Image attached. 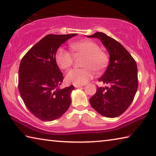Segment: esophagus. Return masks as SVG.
Here are the masks:
<instances>
[{
    "mask_svg": "<svg viewBox=\"0 0 156 156\" xmlns=\"http://www.w3.org/2000/svg\"><path fill=\"white\" fill-rule=\"evenodd\" d=\"M73 85H74L76 88H79V87H80L83 86V85H79V84H73Z\"/></svg>",
    "mask_w": 156,
    "mask_h": 156,
    "instance_id": "esophagus-1",
    "label": "esophagus"
}]
</instances>
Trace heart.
I'll use <instances>...</instances> for the list:
<instances>
[{"mask_svg":"<svg viewBox=\"0 0 156 156\" xmlns=\"http://www.w3.org/2000/svg\"><path fill=\"white\" fill-rule=\"evenodd\" d=\"M70 47L74 54L84 55L83 62L84 67L73 69L68 72L65 76L67 83L83 85L93 78L95 71L100 73L107 67L109 61V56L106 52L100 49L95 42L83 40L71 43ZM55 60L60 69H67L72 65L73 57L69 51L60 47L55 55Z\"/></svg>","mask_w":156,"mask_h":156,"instance_id":"1","label":"heart"}]
</instances>
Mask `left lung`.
Masks as SVG:
<instances>
[{"mask_svg":"<svg viewBox=\"0 0 156 156\" xmlns=\"http://www.w3.org/2000/svg\"><path fill=\"white\" fill-rule=\"evenodd\" d=\"M87 36L100 39L109 54L106 72L98 79L108 87H98L89 102L105 117H118L128 109L135 97L138 86L137 64L122 44L105 34L96 32Z\"/></svg>","mask_w":156,"mask_h":156,"instance_id":"1","label":"left lung"}]
</instances>
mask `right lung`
I'll use <instances>...</instances> for the list:
<instances>
[{
  "label": "right lung",
  "instance_id": "add662e5",
  "mask_svg": "<svg viewBox=\"0 0 156 156\" xmlns=\"http://www.w3.org/2000/svg\"><path fill=\"white\" fill-rule=\"evenodd\" d=\"M76 35H47L21 60L18 70L20 96L29 111L41 120L58 119L70 106V94L74 87L59 88L64 78L55 55L62 43Z\"/></svg>",
  "mask_w": 156,
  "mask_h": 156
}]
</instances>
